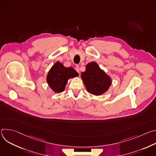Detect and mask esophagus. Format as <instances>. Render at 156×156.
I'll return each instance as SVG.
<instances>
[{
  "label": "esophagus",
  "mask_w": 156,
  "mask_h": 156,
  "mask_svg": "<svg viewBox=\"0 0 156 156\" xmlns=\"http://www.w3.org/2000/svg\"><path fill=\"white\" fill-rule=\"evenodd\" d=\"M79 68H80L79 65H76V66H75V70H76V71L78 73H80V70H79Z\"/></svg>",
  "instance_id": "esophagus-1"
}]
</instances>
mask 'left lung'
<instances>
[{
  "instance_id": "8db88e82",
  "label": "left lung",
  "mask_w": 156,
  "mask_h": 156,
  "mask_svg": "<svg viewBox=\"0 0 156 156\" xmlns=\"http://www.w3.org/2000/svg\"><path fill=\"white\" fill-rule=\"evenodd\" d=\"M81 78L87 91L96 96L107 91L112 83L110 78L94 62L86 65L85 72L81 73Z\"/></svg>"
}]
</instances>
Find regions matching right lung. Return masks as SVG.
Returning <instances> with one entry per match:
<instances>
[{"label": "right lung", "mask_w": 156, "mask_h": 156, "mask_svg": "<svg viewBox=\"0 0 156 156\" xmlns=\"http://www.w3.org/2000/svg\"><path fill=\"white\" fill-rule=\"evenodd\" d=\"M78 76V73L72 67H65L62 63L57 62L51 68L47 76L49 86L55 93L62 92L68 80Z\"/></svg>", "instance_id": "1"}]
</instances>
